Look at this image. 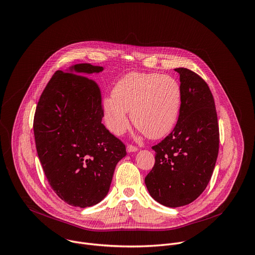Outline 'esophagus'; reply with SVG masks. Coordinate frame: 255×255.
Returning <instances> with one entry per match:
<instances>
[{"instance_id":"obj_1","label":"esophagus","mask_w":255,"mask_h":255,"mask_svg":"<svg viewBox=\"0 0 255 255\" xmlns=\"http://www.w3.org/2000/svg\"><path fill=\"white\" fill-rule=\"evenodd\" d=\"M126 149H127V152H128V153L136 152V151L138 150V148H137V147H135V146H133V145H128Z\"/></svg>"}]
</instances>
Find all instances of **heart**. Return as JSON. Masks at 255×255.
I'll list each match as a JSON object with an SVG mask.
<instances>
[{"mask_svg":"<svg viewBox=\"0 0 255 255\" xmlns=\"http://www.w3.org/2000/svg\"><path fill=\"white\" fill-rule=\"evenodd\" d=\"M181 108V88L178 82L158 73H129L121 78L112 90V96L102 99L104 123L115 135L133 123L142 134L159 139L170 133L177 123Z\"/></svg>","mask_w":255,"mask_h":255,"instance_id":"b5f03b06","label":"heart"}]
</instances>
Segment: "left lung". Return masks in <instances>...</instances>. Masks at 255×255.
I'll return each instance as SVG.
<instances>
[{
	"instance_id": "obj_1",
	"label": "left lung",
	"mask_w": 255,
	"mask_h": 255,
	"mask_svg": "<svg viewBox=\"0 0 255 255\" xmlns=\"http://www.w3.org/2000/svg\"><path fill=\"white\" fill-rule=\"evenodd\" d=\"M180 75L181 108L173 131L155 151V164L145 177L151 197L166 207L194 201L206 188L219 148L217 113L206 82L186 68Z\"/></svg>"
}]
</instances>
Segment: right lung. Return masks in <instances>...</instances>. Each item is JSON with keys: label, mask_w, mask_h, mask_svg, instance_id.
<instances>
[{"label": "right lung", "mask_w": 255, "mask_h": 255, "mask_svg": "<svg viewBox=\"0 0 255 255\" xmlns=\"http://www.w3.org/2000/svg\"><path fill=\"white\" fill-rule=\"evenodd\" d=\"M103 70L84 63L57 71L36 108L34 135L45 175L55 193L75 207L102 201L126 156L125 145L102 124L98 85L84 77Z\"/></svg>", "instance_id": "add662e5"}]
</instances>
